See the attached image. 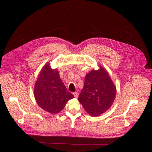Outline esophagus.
Returning a JSON list of instances; mask_svg holds the SVG:
<instances>
[{"label":"esophagus","instance_id":"34e87169","mask_svg":"<svg viewBox=\"0 0 152 152\" xmlns=\"http://www.w3.org/2000/svg\"><path fill=\"white\" fill-rule=\"evenodd\" d=\"M73 96H75V98H77L78 96H79V93L78 92H74V93H73Z\"/></svg>","mask_w":152,"mask_h":152}]
</instances>
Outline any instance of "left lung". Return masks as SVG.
<instances>
[{
    "label": "left lung",
    "mask_w": 152,
    "mask_h": 152,
    "mask_svg": "<svg viewBox=\"0 0 152 152\" xmlns=\"http://www.w3.org/2000/svg\"><path fill=\"white\" fill-rule=\"evenodd\" d=\"M88 73L79 101L90 116H98L111 107L116 97V87L105 68Z\"/></svg>",
    "instance_id": "1"
}]
</instances>
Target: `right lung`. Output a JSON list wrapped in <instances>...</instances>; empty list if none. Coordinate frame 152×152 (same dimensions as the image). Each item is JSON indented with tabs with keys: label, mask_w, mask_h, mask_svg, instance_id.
Instances as JSON below:
<instances>
[{
	"label": "right lung",
	"mask_w": 152,
	"mask_h": 152,
	"mask_svg": "<svg viewBox=\"0 0 152 152\" xmlns=\"http://www.w3.org/2000/svg\"><path fill=\"white\" fill-rule=\"evenodd\" d=\"M34 96L37 105L51 114H57L74 98L68 92L57 69H52L50 63L42 68L34 87Z\"/></svg>",
	"instance_id": "1"
}]
</instances>
